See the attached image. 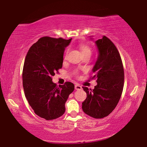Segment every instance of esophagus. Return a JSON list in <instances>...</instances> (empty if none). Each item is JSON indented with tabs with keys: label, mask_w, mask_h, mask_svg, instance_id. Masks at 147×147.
<instances>
[{
	"label": "esophagus",
	"mask_w": 147,
	"mask_h": 147,
	"mask_svg": "<svg viewBox=\"0 0 147 147\" xmlns=\"http://www.w3.org/2000/svg\"><path fill=\"white\" fill-rule=\"evenodd\" d=\"M74 88H75L76 90H81V89H82V87L80 85H78V84H76L75 86H74Z\"/></svg>",
	"instance_id": "1"
}]
</instances>
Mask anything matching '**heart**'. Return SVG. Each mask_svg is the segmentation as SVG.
<instances>
[{"mask_svg":"<svg viewBox=\"0 0 147 147\" xmlns=\"http://www.w3.org/2000/svg\"><path fill=\"white\" fill-rule=\"evenodd\" d=\"M80 47V49L81 51V53L82 54V55H85V54H91V49L90 46L87 43H81L80 45H79ZM67 51H66L65 53V56L67 55ZM76 74H78V72H76L75 73Z\"/></svg>","mask_w":147,"mask_h":147,"instance_id":"b5f03b06","label":"heart"}]
</instances>
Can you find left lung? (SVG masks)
Wrapping results in <instances>:
<instances>
[{
    "label": "left lung",
    "instance_id": "left-lung-1",
    "mask_svg": "<svg viewBox=\"0 0 147 147\" xmlns=\"http://www.w3.org/2000/svg\"><path fill=\"white\" fill-rule=\"evenodd\" d=\"M98 57L93 69L92 79L97 85L91 90L83 87L87 94L82 109L87 115L102 119L109 115L117 105L124 86V68L120 54L110 39L104 36L96 41Z\"/></svg>",
    "mask_w": 147,
    "mask_h": 147
}]
</instances>
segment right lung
<instances>
[{
	"mask_svg": "<svg viewBox=\"0 0 147 147\" xmlns=\"http://www.w3.org/2000/svg\"><path fill=\"white\" fill-rule=\"evenodd\" d=\"M71 39L42 37L32 45L24 59V94L34 113L47 121L63 115L65 104L74 91V84L70 82L58 86L52 81L62 67L65 48Z\"/></svg>",
	"mask_w": 147,
	"mask_h": 147,
	"instance_id": "obj_1",
	"label": "right lung"
}]
</instances>
